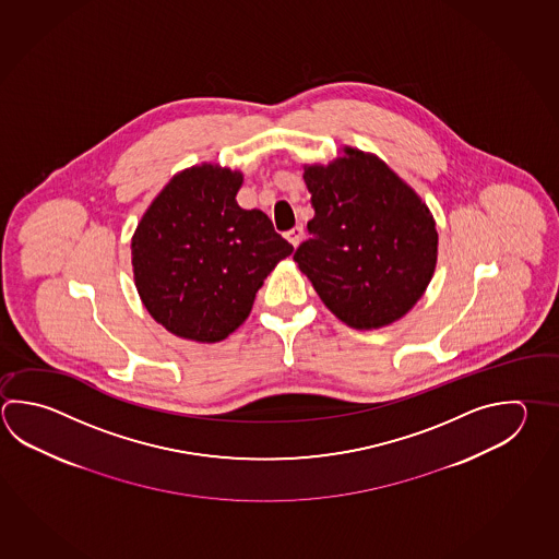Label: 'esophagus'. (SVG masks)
<instances>
[{
    "mask_svg": "<svg viewBox=\"0 0 559 559\" xmlns=\"http://www.w3.org/2000/svg\"><path fill=\"white\" fill-rule=\"evenodd\" d=\"M285 237L288 241L293 242L295 247H298L300 241L305 239V229H302V225H296V227H293L290 231H286Z\"/></svg>",
    "mask_w": 559,
    "mask_h": 559,
    "instance_id": "34e87169",
    "label": "esophagus"
}]
</instances>
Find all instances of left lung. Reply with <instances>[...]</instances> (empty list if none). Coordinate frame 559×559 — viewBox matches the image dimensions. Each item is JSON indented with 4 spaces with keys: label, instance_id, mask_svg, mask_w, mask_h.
Listing matches in <instances>:
<instances>
[{
    "label": "left lung",
    "instance_id": "obj_1",
    "mask_svg": "<svg viewBox=\"0 0 559 559\" xmlns=\"http://www.w3.org/2000/svg\"><path fill=\"white\" fill-rule=\"evenodd\" d=\"M308 166L310 239L295 261L322 302L348 326H388L412 310L437 263V229L417 193L358 150Z\"/></svg>",
    "mask_w": 559,
    "mask_h": 559
}]
</instances>
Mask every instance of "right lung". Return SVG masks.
<instances>
[{"instance_id":"right-lung-1","label":"right lung","mask_w":559,"mask_h":559,"mask_svg":"<svg viewBox=\"0 0 559 559\" xmlns=\"http://www.w3.org/2000/svg\"><path fill=\"white\" fill-rule=\"evenodd\" d=\"M239 171L195 166L152 201L132 237L138 295L171 334L219 342L241 326L274 264L295 251L235 201Z\"/></svg>"}]
</instances>
